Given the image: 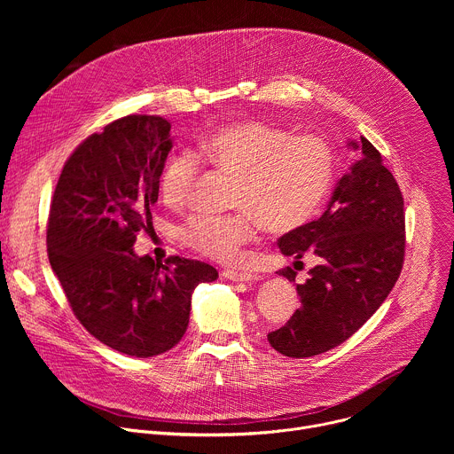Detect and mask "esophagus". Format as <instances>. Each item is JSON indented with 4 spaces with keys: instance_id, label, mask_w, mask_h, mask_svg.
I'll use <instances>...</instances> for the list:
<instances>
[{
    "instance_id": "1",
    "label": "esophagus",
    "mask_w": 454,
    "mask_h": 454,
    "mask_svg": "<svg viewBox=\"0 0 454 454\" xmlns=\"http://www.w3.org/2000/svg\"><path fill=\"white\" fill-rule=\"evenodd\" d=\"M223 277L228 278V280H233V282H251L254 278L253 273L249 271H239V270H224L223 271Z\"/></svg>"
}]
</instances>
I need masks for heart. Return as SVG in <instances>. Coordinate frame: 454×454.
<instances>
[{
	"mask_svg": "<svg viewBox=\"0 0 454 454\" xmlns=\"http://www.w3.org/2000/svg\"><path fill=\"white\" fill-rule=\"evenodd\" d=\"M237 174L231 214H196L181 228L183 242L219 262H233L261 224L273 233L307 224L325 201L334 177V154L310 135L289 137L264 120L223 125L203 137L196 154L179 153L163 168L160 190L168 205L186 203L201 163Z\"/></svg>",
	"mask_w": 454,
	"mask_h": 454,
	"instance_id": "heart-1",
	"label": "heart"
}]
</instances>
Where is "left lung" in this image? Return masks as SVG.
<instances>
[{"mask_svg": "<svg viewBox=\"0 0 454 454\" xmlns=\"http://www.w3.org/2000/svg\"><path fill=\"white\" fill-rule=\"evenodd\" d=\"M357 160L338 181L323 215L278 240L284 254L317 256L305 284H296L301 307L268 334L287 357H310L347 341L394 289L404 264L403 192L364 138L350 142ZM278 275L294 282L296 271Z\"/></svg>", "mask_w": 454, "mask_h": 454, "instance_id": "left-lung-1", "label": "left lung"}]
</instances>
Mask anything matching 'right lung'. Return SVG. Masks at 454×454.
Segmentation results:
<instances>
[{
	"label": "right lung",
	"instance_id": "1",
	"mask_svg": "<svg viewBox=\"0 0 454 454\" xmlns=\"http://www.w3.org/2000/svg\"><path fill=\"white\" fill-rule=\"evenodd\" d=\"M170 149L165 118H118L72 153L50 205L48 258L74 314L100 343L135 357L177 345L193 289L219 277L201 261L168 256L163 264L133 249L153 228Z\"/></svg>",
	"mask_w": 454,
	"mask_h": 454
}]
</instances>
